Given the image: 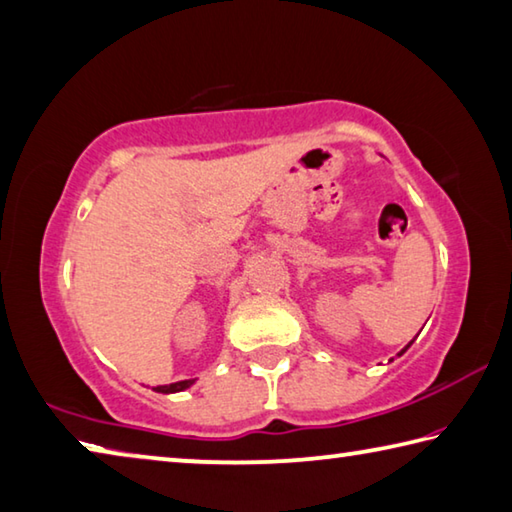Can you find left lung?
I'll return each instance as SVG.
<instances>
[{"label": "left lung", "instance_id": "1", "mask_svg": "<svg viewBox=\"0 0 512 512\" xmlns=\"http://www.w3.org/2000/svg\"><path fill=\"white\" fill-rule=\"evenodd\" d=\"M408 347H410V345H408ZM404 351H406V349H404Z\"/></svg>", "mask_w": 512, "mask_h": 512}]
</instances>
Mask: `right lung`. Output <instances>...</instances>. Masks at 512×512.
I'll return each mask as SVG.
<instances>
[{"label": "right lung", "mask_w": 512, "mask_h": 512, "mask_svg": "<svg viewBox=\"0 0 512 512\" xmlns=\"http://www.w3.org/2000/svg\"><path fill=\"white\" fill-rule=\"evenodd\" d=\"M195 383V379H188V381H177V383H170V385H158V388H154L156 392H163V395H170V392H181L190 388V385Z\"/></svg>", "instance_id": "obj_1"}]
</instances>
